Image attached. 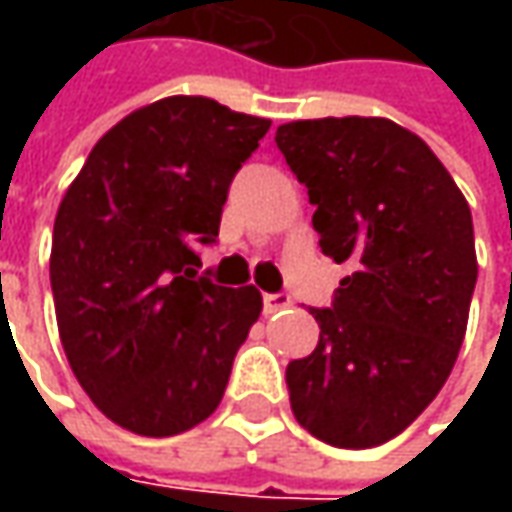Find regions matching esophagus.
Wrapping results in <instances>:
<instances>
[{
	"label": "esophagus",
	"instance_id": "obj_1",
	"mask_svg": "<svg viewBox=\"0 0 512 512\" xmlns=\"http://www.w3.org/2000/svg\"><path fill=\"white\" fill-rule=\"evenodd\" d=\"M265 313L270 316V313H279V310H285V307H290V296L287 293H265Z\"/></svg>",
	"mask_w": 512,
	"mask_h": 512
}]
</instances>
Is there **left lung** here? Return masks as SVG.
Returning <instances> with one entry per match:
<instances>
[{
  "instance_id": "obj_1",
  "label": "left lung",
  "mask_w": 512,
  "mask_h": 512,
  "mask_svg": "<svg viewBox=\"0 0 512 512\" xmlns=\"http://www.w3.org/2000/svg\"><path fill=\"white\" fill-rule=\"evenodd\" d=\"M307 187L313 230L350 262L330 307H310L319 344L287 364L296 422L333 447L399 436L447 382L479 276L473 216L422 139L390 119H305L276 130Z\"/></svg>"
}]
</instances>
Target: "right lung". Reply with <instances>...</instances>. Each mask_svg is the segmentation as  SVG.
I'll return each mask as SVG.
<instances>
[{"instance_id": "right-lung-1", "label": "right lung", "mask_w": 512, "mask_h": 512, "mask_svg": "<svg viewBox=\"0 0 512 512\" xmlns=\"http://www.w3.org/2000/svg\"><path fill=\"white\" fill-rule=\"evenodd\" d=\"M267 128L205 96L159 99L96 142L59 205L62 347L90 402L130 433H185L225 396L262 293L199 276L196 245L216 242L230 182Z\"/></svg>"}]
</instances>
